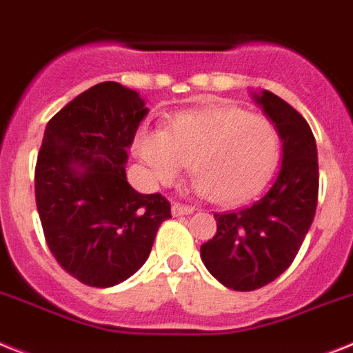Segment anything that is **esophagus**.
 Here are the masks:
<instances>
[{
	"label": "esophagus",
	"instance_id": "esophagus-1",
	"mask_svg": "<svg viewBox=\"0 0 353 353\" xmlns=\"http://www.w3.org/2000/svg\"><path fill=\"white\" fill-rule=\"evenodd\" d=\"M193 211H194V208H191V205H185V203L173 202V205H171V212H173V216H183V214H191Z\"/></svg>",
	"mask_w": 353,
	"mask_h": 353
}]
</instances>
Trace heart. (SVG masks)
Here are the masks:
<instances>
[{
	"instance_id": "b5f03b06",
	"label": "heart",
	"mask_w": 353,
	"mask_h": 353,
	"mask_svg": "<svg viewBox=\"0 0 353 353\" xmlns=\"http://www.w3.org/2000/svg\"><path fill=\"white\" fill-rule=\"evenodd\" d=\"M272 122L240 108L179 113L165 131L142 128L135 153L150 179L171 183L189 164L198 191L212 202H245L269 182L279 159Z\"/></svg>"
}]
</instances>
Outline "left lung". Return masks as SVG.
I'll list each match as a JSON object with an SVG mask.
<instances>
[{"instance_id": "left-lung-1", "label": "left lung", "mask_w": 353, "mask_h": 353, "mask_svg": "<svg viewBox=\"0 0 353 353\" xmlns=\"http://www.w3.org/2000/svg\"><path fill=\"white\" fill-rule=\"evenodd\" d=\"M276 124L283 160L263 194L238 211L214 214L216 234L200 247L203 265L227 288L249 292L290 267L312 225L319 191L316 139L308 122L283 99L254 95Z\"/></svg>"}]
</instances>
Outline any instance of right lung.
Segmentation results:
<instances>
[{
  "label": "right lung",
  "mask_w": 353,
  "mask_h": 353,
  "mask_svg": "<svg viewBox=\"0 0 353 353\" xmlns=\"http://www.w3.org/2000/svg\"><path fill=\"white\" fill-rule=\"evenodd\" d=\"M141 95L106 81L48 121L36 162V203L57 263L88 287L122 283L141 269L171 203L126 180V150L145 117Z\"/></svg>",
  "instance_id": "right-lung-1"
}]
</instances>
